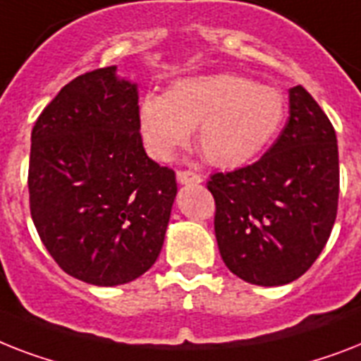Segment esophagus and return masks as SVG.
<instances>
[{"mask_svg":"<svg viewBox=\"0 0 361 361\" xmlns=\"http://www.w3.org/2000/svg\"><path fill=\"white\" fill-rule=\"evenodd\" d=\"M176 178H178V183H180V185H196V183H200L202 181L200 176L190 171H180L176 174Z\"/></svg>","mask_w":361,"mask_h":361,"instance_id":"obj_1","label":"esophagus"}]
</instances>
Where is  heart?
<instances>
[{
    "label": "heart",
    "instance_id": "obj_1",
    "mask_svg": "<svg viewBox=\"0 0 361 361\" xmlns=\"http://www.w3.org/2000/svg\"><path fill=\"white\" fill-rule=\"evenodd\" d=\"M286 118L282 92L230 72L176 79L165 94H145L137 107V128L146 152L172 161L196 140L211 165H248L280 133Z\"/></svg>",
    "mask_w": 361,
    "mask_h": 361
}]
</instances>
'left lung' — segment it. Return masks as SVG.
Listing matches in <instances>:
<instances>
[{
  "mask_svg": "<svg viewBox=\"0 0 361 361\" xmlns=\"http://www.w3.org/2000/svg\"><path fill=\"white\" fill-rule=\"evenodd\" d=\"M222 262L254 286H286L326 245L339 196L338 139L304 87L289 89V120L254 165L213 174Z\"/></svg>",
  "mask_w": 361,
  "mask_h": 361,
  "instance_id": "8db88e82",
  "label": "left lung"
}]
</instances>
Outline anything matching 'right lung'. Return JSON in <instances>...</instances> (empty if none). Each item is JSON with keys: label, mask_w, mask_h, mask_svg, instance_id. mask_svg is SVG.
I'll return each instance as SVG.
<instances>
[{"label": "right lung", "mask_w": 361, "mask_h": 361, "mask_svg": "<svg viewBox=\"0 0 361 361\" xmlns=\"http://www.w3.org/2000/svg\"><path fill=\"white\" fill-rule=\"evenodd\" d=\"M139 87L116 66L64 85L35 122L29 204L57 265L99 287L122 286L159 257L178 185L145 152Z\"/></svg>", "instance_id": "obj_1"}]
</instances>
